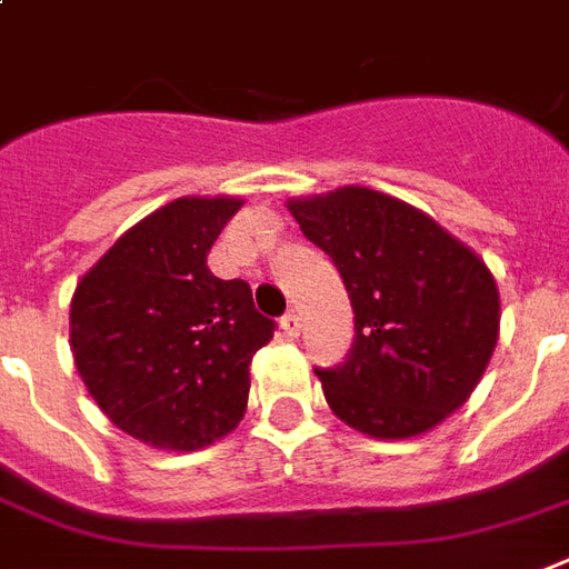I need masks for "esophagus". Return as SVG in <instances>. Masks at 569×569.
<instances>
[{"label": "esophagus", "instance_id": "obj_1", "mask_svg": "<svg viewBox=\"0 0 569 569\" xmlns=\"http://www.w3.org/2000/svg\"><path fill=\"white\" fill-rule=\"evenodd\" d=\"M280 328H283V333L289 337V340L301 337V319H298L295 313H286L283 319H280Z\"/></svg>", "mask_w": 569, "mask_h": 569}]
</instances>
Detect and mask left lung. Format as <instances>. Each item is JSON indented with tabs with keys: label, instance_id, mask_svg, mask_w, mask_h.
<instances>
[{
	"label": "left lung",
	"instance_id": "8db88e82",
	"mask_svg": "<svg viewBox=\"0 0 569 569\" xmlns=\"http://www.w3.org/2000/svg\"><path fill=\"white\" fill-rule=\"evenodd\" d=\"M301 232L349 292L346 361L316 367L340 420L372 439H411L457 411L498 340V286L483 259L409 202L370 188L292 199Z\"/></svg>",
	"mask_w": 569,
	"mask_h": 569
}]
</instances>
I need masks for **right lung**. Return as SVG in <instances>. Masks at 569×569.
Returning a JSON list of instances; mask_svg holds the SVG:
<instances>
[{
    "label": "right lung",
    "instance_id": "1",
    "mask_svg": "<svg viewBox=\"0 0 569 569\" xmlns=\"http://www.w3.org/2000/svg\"><path fill=\"white\" fill-rule=\"evenodd\" d=\"M241 199L181 197L130 227L73 289L71 349L101 411L133 439L197 450L244 418L250 361L277 325L206 259Z\"/></svg>",
    "mask_w": 569,
    "mask_h": 569
}]
</instances>
